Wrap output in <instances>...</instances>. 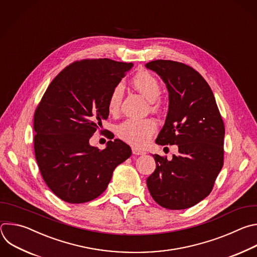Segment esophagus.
<instances>
[{"instance_id": "obj_1", "label": "esophagus", "mask_w": 257, "mask_h": 257, "mask_svg": "<svg viewBox=\"0 0 257 257\" xmlns=\"http://www.w3.org/2000/svg\"><path fill=\"white\" fill-rule=\"evenodd\" d=\"M132 151H133V154H135V155H145V154H146V152L144 150H141L137 147H133Z\"/></svg>"}]
</instances>
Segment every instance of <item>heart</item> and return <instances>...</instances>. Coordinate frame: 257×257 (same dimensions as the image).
Instances as JSON below:
<instances>
[{"mask_svg": "<svg viewBox=\"0 0 257 257\" xmlns=\"http://www.w3.org/2000/svg\"><path fill=\"white\" fill-rule=\"evenodd\" d=\"M133 85L149 101H154L161 93V86L158 80L148 72H140L133 79ZM122 98V87L117 85L113 88L109 99L108 109L114 112L118 109ZM157 124L152 118H128L117 126V135L123 141L135 145L142 146L155 133Z\"/></svg>", "mask_w": 257, "mask_h": 257, "instance_id": "heart-1", "label": "heart"}]
</instances>
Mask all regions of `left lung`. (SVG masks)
Listing matches in <instances>:
<instances>
[{
    "instance_id": "left-lung-1",
    "label": "left lung",
    "mask_w": 257,
    "mask_h": 257,
    "mask_svg": "<svg viewBox=\"0 0 257 257\" xmlns=\"http://www.w3.org/2000/svg\"><path fill=\"white\" fill-rule=\"evenodd\" d=\"M145 66L160 76L169 93L156 144L177 145L179 152L170 161L153 155L156 169L147 178L148 189L161 207L184 210L210 194L223 167L224 122L211 87L194 69L165 60Z\"/></svg>"
}]
</instances>
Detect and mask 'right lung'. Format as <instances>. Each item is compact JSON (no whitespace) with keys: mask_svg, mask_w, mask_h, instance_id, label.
<instances>
[{"mask_svg":"<svg viewBox=\"0 0 257 257\" xmlns=\"http://www.w3.org/2000/svg\"><path fill=\"white\" fill-rule=\"evenodd\" d=\"M133 66L109 59L75 62L49 84L37 106L35 158L46 185L64 201L98 197L131 157L130 146L118 139L101 151L89 140L107 119L109 96Z\"/></svg>","mask_w":257,"mask_h":257,"instance_id":"1","label":"right lung"}]
</instances>
